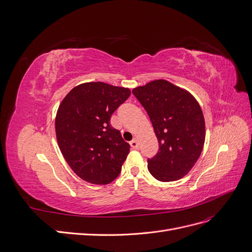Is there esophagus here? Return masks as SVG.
Listing matches in <instances>:
<instances>
[{"label": "esophagus", "mask_w": 252, "mask_h": 252, "mask_svg": "<svg viewBox=\"0 0 252 252\" xmlns=\"http://www.w3.org/2000/svg\"><path fill=\"white\" fill-rule=\"evenodd\" d=\"M130 146H131L133 149H138V148H139L138 141H136L135 139H134V140H132V141L130 142Z\"/></svg>", "instance_id": "esophagus-1"}]
</instances>
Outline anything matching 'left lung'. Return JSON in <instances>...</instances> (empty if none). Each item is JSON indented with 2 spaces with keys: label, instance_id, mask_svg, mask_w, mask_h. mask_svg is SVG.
Listing matches in <instances>:
<instances>
[{
  "label": "left lung",
  "instance_id": "left-lung-1",
  "mask_svg": "<svg viewBox=\"0 0 252 252\" xmlns=\"http://www.w3.org/2000/svg\"><path fill=\"white\" fill-rule=\"evenodd\" d=\"M132 94L147 111L158 141V154L147 159L149 172L161 182L182 179L204 147L205 120L199 103L165 80L136 87Z\"/></svg>",
  "mask_w": 252,
  "mask_h": 252
}]
</instances>
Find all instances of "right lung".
Wrapping results in <instances>:
<instances>
[{"instance_id": "1", "label": "right lung", "mask_w": 252, "mask_h": 252, "mask_svg": "<svg viewBox=\"0 0 252 252\" xmlns=\"http://www.w3.org/2000/svg\"><path fill=\"white\" fill-rule=\"evenodd\" d=\"M129 95L128 88L90 82L74 87L61 103L56 118L58 143L82 180L106 185L120 174L130 145L110 119Z\"/></svg>"}]
</instances>
